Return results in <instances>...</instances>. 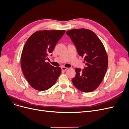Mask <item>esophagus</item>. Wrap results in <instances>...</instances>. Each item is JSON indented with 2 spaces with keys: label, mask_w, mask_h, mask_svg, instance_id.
I'll return each mask as SVG.
<instances>
[{
  "label": "esophagus",
  "mask_w": 129,
  "mask_h": 129,
  "mask_svg": "<svg viewBox=\"0 0 129 129\" xmlns=\"http://www.w3.org/2000/svg\"><path fill=\"white\" fill-rule=\"evenodd\" d=\"M61 69L62 70V71H66V70L68 69V68H66V67H61Z\"/></svg>",
  "instance_id": "esophagus-1"
}]
</instances>
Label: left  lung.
<instances>
[{
  "label": "left lung",
  "instance_id": "1",
  "mask_svg": "<svg viewBox=\"0 0 129 129\" xmlns=\"http://www.w3.org/2000/svg\"><path fill=\"white\" fill-rule=\"evenodd\" d=\"M71 39L78 54L84 57L85 67L76 68L72 82L77 89L91 92L98 88L107 71L108 58L104 47L96 34L89 29H74L66 32Z\"/></svg>",
  "mask_w": 129,
  "mask_h": 129
}]
</instances>
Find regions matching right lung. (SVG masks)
<instances>
[{"mask_svg": "<svg viewBox=\"0 0 129 129\" xmlns=\"http://www.w3.org/2000/svg\"><path fill=\"white\" fill-rule=\"evenodd\" d=\"M64 33V30H39L25 43L21 56L22 71L30 86L37 90L51 88L60 75V67H54L45 61Z\"/></svg>", "mask_w": 129, "mask_h": 129, "instance_id": "right-lung-1", "label": "right lung"}]
</instances>
